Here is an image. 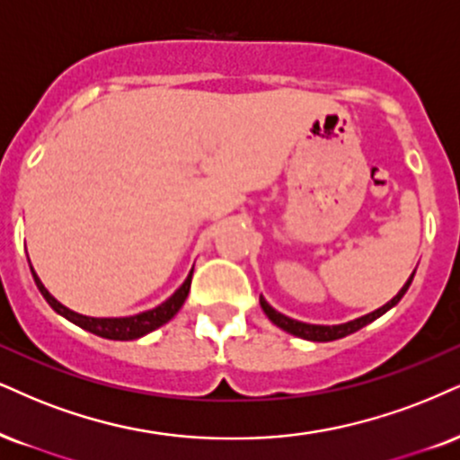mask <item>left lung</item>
Segmentation results:
<instances>
[{
  "mask_svg": "<svg viewBox=\"0 0 460 460\" xmlns=\"http://www.w3.org/2000/svg\"><path fill=\"white\" fill-rule=\"evenodd\" d=\"M413 275H416V270L410 275V279L405 281V286L401 288L399 292H396L394 298H390L386 305H382V307L371 311V314L367 315H360L356 317V320H349V322H343V324H307V322H300V320H294V317H288L279 314V311L270 307L269 303H266L264 296H260V307H262V311L266 315H269V320L273 322L275 326H279L281 331L290 332L294 334V337H300V339H307V341H334V339H343L348 337V334L360 331L362 326L371 324L373 320H377V317H382L386 311H390L394 307L396 303H399L401 298L405 296V292L410 290L411 281H413Z\"/></svg>",
  "mask_w": 460,
  "mask_h": 460,
  "instance_id": "obj_1",
  "label": "left lung"
}]
</instances>
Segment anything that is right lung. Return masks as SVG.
I'll list each match as a JSON object with an SVG mask.
<instances>
[{
	"mask_svg": "<svg viewBox=\"0 0 460 460\" xmlns=\"http://www.w3.org/2000/svg\"><path fill=\"white\" fill-rule=\"evenodd\" d=\"M30 269L40 294L47 298V303L57 311V314L66 317V320H70L72 324L81 326L83 331H89L104 339H112V341H132V339H140L172 320V317L179 314V309L183 307L187 294H190L191 275H194V269H191L190 275L185 277V281L179 286V290H174L172 296H168L162 305H157V307L140 311V314H134V315H123V317H92V315L76 314V311L67 309L66 305H61L59 300H57L47 288H44V283L40 281V277L36 275V270H33L31 262H30Z\"/></svg>",
	"mask_w": 460,
	"mask_h": 460,
	"instance_id": "add662e5",
	"label": "right lung"
}]
</instances>
